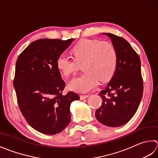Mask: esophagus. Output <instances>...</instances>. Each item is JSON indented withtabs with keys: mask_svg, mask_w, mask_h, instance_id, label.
<instances>
[{
	"mask_svg": "<svg viewBox=\"0 0 158 158\" xmlns=\"http://www.w3.org/2000/svg\"><path fill=\"white\" fill-rule=\"evenodd\" d=\"M89 97L88 95H80V99H85L86 98H87Z\"/></svg>",
	"mask_w": 158,
	"mask_h": 158,
	"instance_id": "1",
	"label": "esophagus"
}]
</instances>
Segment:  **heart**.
Wrapping results in <instances>:
<instances>
[{
	"label": "heart",
	"instance_id": "b5f03b06",
	"mask_svg": "<svg viewBox=\"0 0 158 158\" xmlns=\"http://www.w3.org/2000/svg\"><path fill=\"white\" fill-rule=\"evenodd\" d=\"M74 60L62 54L56 59V67L62 74L68 77L78 69V63L83 62V73L72 80L69 88L86 93L98 84L105 82L114 76L117 67L118 54L113 44L108 41L85 39L72 48Z\"/></svg>",
	"mask_w": 158,
	"mask_h": 158
}]
</instances>
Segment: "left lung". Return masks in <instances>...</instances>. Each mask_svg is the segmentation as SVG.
<instances>
[{"mask_svg": "<svg viewBox=\"0 0 158 158\" xmlns=\"http://www.w3.org/2000/svg\"><path fill=\"white\" fill-rule=\"evenodd\" d=\"M104 34L110 38L117 50L118 63L110 81L99 94L103 102L95 112V117L106 126L119 127L133 117L143 97L140 59L124 38Z\"/></svg>", "mask_w": 158, "mask_h": 158, "instance_id": "left-lung-1", "label": "left lung"}]
</instances>
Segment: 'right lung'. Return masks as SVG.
<instances>
[{
	"label": "right lung",
	"mask_w": 158,
	"mask_h": 158,
	"mask_svg": "<svg viewBox=\"0 0 158 158\" xmlns=\"http://www.w3.org/2000/svg\"><path fill=\"white\" fill-rule=\"evenodd\" d=\"M73 40H38L18 57L14 79L18 104L27 123L41 133L61 132L70 123L71 103L80 99L73 91L62 94L65 83L56 64Z\"/></svg>",
	"instance_id": "right-lung-1"
}]
</instances>
